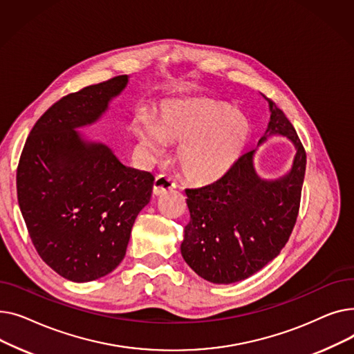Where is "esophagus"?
<instances>
[{
    "mask_svg": "<svg viewBox=\"0 0 354 354\" xmlns=\"http://www.w3.org/2000/svg\"><path fill=\"white\" fill-rule=\"evenodd\" d=\"M175 188V182L172 178L166 176V175H158L153 182V194L155 195H162L167 191H171Z\"/></svg>",
    "mask_w": 354,
    "mask_h": 354,
    "instance_id": "esophagus-1",
    "label": "esophagus"
}]
</instances>
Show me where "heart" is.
Wrapping results in <instances>:
<instances>
[{
	"mask_svg": "<svg viewBox=\"0 0 354 354\" xmlns=\"http://www.w3.org/2000/svg\"><path fill=\"white\" fill-rule=\"evenodd\" d=\"M251 126L248 119L224 102L191 99L167 103L152 129H136L140 143L160 155L165 143L179 145L178 163L188 180L214 183L243 153Z\"/></svg>",
	"mask_w": 354,
	"mask_h": 354,
	"instance_id": "heart-1",
	"label": "heart"
}]
</instances>
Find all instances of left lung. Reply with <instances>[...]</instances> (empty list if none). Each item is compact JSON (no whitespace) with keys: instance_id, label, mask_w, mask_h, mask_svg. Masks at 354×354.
Instances as JSON below:
<instances>
[{"instance_id":"1","label":"left lung","mask_w":354,"mask_h":354,"mask_svg":"<svg viewBox=\"0 0 354 354\" xmlns=\"http://www.w3.org/2000/svg\"><path fill=\"white\" fill-rule=\"evenodd\" d=\"M266 99L271 116L259 143L271 135L287 136L297 149L291 171L280 179L264 180L255 174V151H251L216 182L185 191L191 221L180 252L199 277L215 284L245 280L272 261L299 216L306 151L291 122Z\"/></svg>"}]
</instances>
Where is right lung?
Masks as SVG:
<instances>
[{
	"mask_svg": "<svg viewBox=\"0 0 354 354\" xmlns=\"http://www.w3.org/2000/svg\"><path fill=\"white\" fill-rule=\"evenodd\" d=\"M127 76L87 86L55 102L37 120L17 167V196L43 261L74 283L97 280L124 258L153 176L124 166L103 143L74 129L96 122Z\"/></svg>",
	"mask_w": 354,
	"mask_h": 354,
	"instance_id": "right-lung-1",
	"label": "right lung"
}]
</instances>
